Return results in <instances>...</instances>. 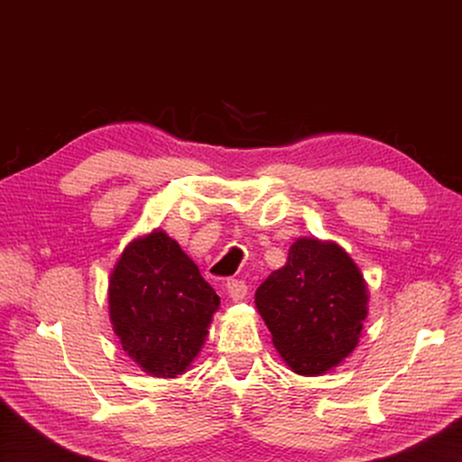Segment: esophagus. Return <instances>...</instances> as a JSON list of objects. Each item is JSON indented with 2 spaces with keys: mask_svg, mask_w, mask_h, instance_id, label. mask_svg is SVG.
I'll use <instances>...</instances> for the list:
<instances>
[{
  "mask_svg": "<svg viewBox=\"0 0 462 462\" xmlns=\"http://www.w3.org/2000/svg\"><path fill=\"white\" fill-rule=\"evenodd\" d=\"M246 289H248L246 283H245V281H240V279H228V281H226V291H228L232 301H242V300H245Z\"/></svg>",
  "mask_w": 462,
  "mask_h": 462,
  "instance_id": "esophagus-1",
  "label": "esophagus"
}]
</instances>
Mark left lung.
Instances as JSON below:
<instances>
[{
  "instance_id": "1",
  "label": "left lung",
  "mask_w": 462,
  "mask_h": 462,
  "mask_svg": "<svg viewBox=\"0 0 462 462\" xmlns=\"http://www.w3.org/2000/svg\"><path fill=\"white\" fill-rule=\"evenodd\" d=\"M254 303L289 369L318 377L358 346L369 316V289L340 245L297 238L283 267L256 289Z\"/></svg>"
}]
</instances>
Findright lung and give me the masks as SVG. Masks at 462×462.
<instances>
[{"instance_id":"add662e5","label":"right lung","mask_w":462,"mask_h":462,"mask_svg":"<svg viewBox=\"0 0 462 462\" xmlns=\"http://www.w3.org/2000/svg\"><path fill=\"white\" fill-rule=\"evenodd\" d=\"M220 297L165 230L128 242L107 281L120 346L144 373L181 377L201 353Z\"/></svg>"}]
</instances>
